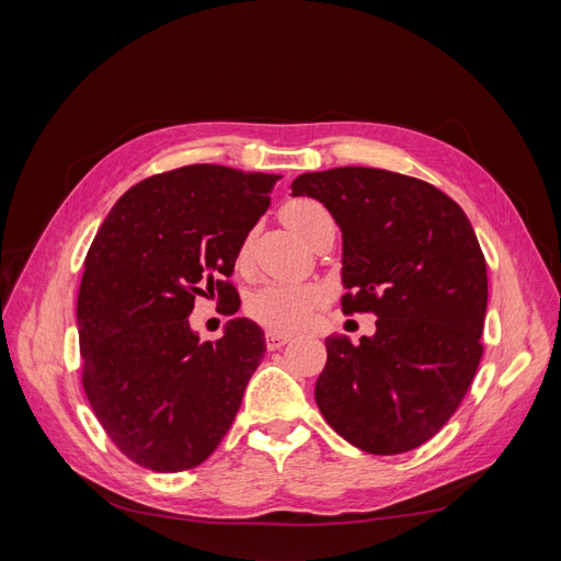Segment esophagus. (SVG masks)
I'll return each mask as SVG.
<instances>
[{"instance_id": "esophagus-1", "label": "esophagus", "mask_w": 561, "mask_h": 561, "mask_svg": "<svg viewBox=\"0 0 561 561\" xmlns=\"http://www.w3.org/2000/svg\"><path fill=\"white\" fill-rule=\"evenodd\" d=\"M285 344H290V336L287 334H276V332H266V348L268 351H278Z\"/></svg>"}]
</instances>
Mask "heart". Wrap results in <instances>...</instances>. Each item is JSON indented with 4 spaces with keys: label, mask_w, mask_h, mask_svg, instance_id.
<instances>
[{
    "label": "heart",
    "mask_w": 561,
    "mask_h": 561,
    "mask_svg": "<svg viewBox=\"0 0 561 561\" xmlns=\"http://www.w3.org/2000/svg\"><path fill=\"white\" fill-rule=\"evenodd\" d=\"M280 219L304 241L311 243L320 231L334 229V219L322 203L313 198H290L280 206ZM250 239H243L239 260L248 257ZM322 301V290L311 283L271 280L248 299V313L271 332H297L309 325Z\"/></svg>",
    "instance_id": "heart-1"
}]
</instances>
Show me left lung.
I'll use <instances>...</instances> for the list:
<instances>
[{
	"mask_svg": "<svg viewBox=\"0 0 561 561\" xmlns=\"http://www.w3.org/2000/svg\"><path fill=\"white\" fill-rule=\"evenodd\" d=\"M344 233L342 311L375 313V336H328L316 402L346 443L393 456L445 426L480 367L486 262L466 213L419 178L381 168L304 173Z\"/></svg>",
	"mask_w": 561,
	"mask_h": 561,
	"instance_id": "8db88e82",
	"label": "left lung"
}]
</instances>
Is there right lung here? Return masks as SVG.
I'll use <instances>...</instances> for the list:
<instances>
[{"label":"right lung","mask_w":561,"mask_h":561,"mask_svg":"<svg viewBox=\"0 0 561 561\" xmlns=\"http://www.w3.org/2000/svg\"><path fill=\"white\" fill-rule=\"evenodd\" d=\"M278 178L215 163L151 175L116 201L83 262L77 299L81 383L116 449L157 472L201 466L239 414L266 353L264 332L236 318L198 344L190 313L229 280Z\"/></svg>","instance_id":"1"}]
</instances>
